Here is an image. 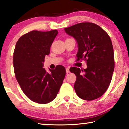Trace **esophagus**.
<instances>
[{
  "mask_svg": "<svg viewBox=\"0 0 129 129\" xmlns=\"http://www.w3.org/2000/svg\"><path fill=\"white\" fill-rule=\"evenodd\" d=\"M66 73H70V70H69V69L68 68H66Z\"/></svg>",
  "mask_w": 129,
  "mask_h": 129,
  "instance_id": "esophagus-1",
  "label": "esophagus"
}]
</instances>
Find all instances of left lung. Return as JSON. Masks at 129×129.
<instances>
[{
	"instance_id": "1",
	"label": "left lung",
	"mask_w": 129,
	"mask_h": 129,
	"mask_svg": "<svg viewBox=\"0 0 129 129\" xmlns=\"http://www.w3.org/2000/svg\"><path fill=\"white\" fill-rule=\"evenodd\" d=\"M64 30L78 43L76 60H84L86 69L72 67L76 76L74 88L77 96L85 100L101 97L110 85L114 69V51L109 35L98 24L83 22Z\"/></svg>"
}]
</instances>
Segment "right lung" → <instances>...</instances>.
I'll return each instance as SVG.
<instances>
[{
	"label": "right lung",
	"instance_id": "1",
	"mask_svg": "<svg viewBox=\"0 0 129 129\" xmlns=\"http://www.w3.org/2000/svg\"><path fill=\"white\" fill-rule=\"evenodd\" d=\"M57 30H32L17 40L13 53L15 76L22 91L31 101L46 104L56 98L66 75V69L58 65L47 73L43 68L46 55L57 36Z\"/></svg>",
	"mask_w": 129,
	"mask_h": 129
}]
</instances>
